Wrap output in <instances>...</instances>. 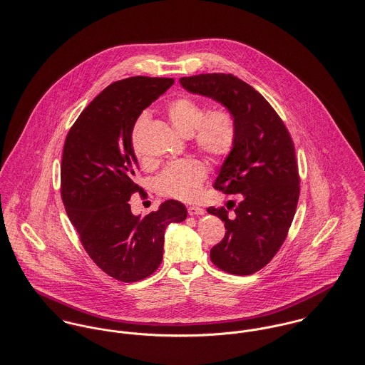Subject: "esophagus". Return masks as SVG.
<instances>
[{
    "label": "esophagus",
    "instance_id": "1",
    "mask_svg": "<svg viewBox=\"0 0 365 365\" xmlns=\"http://www.w3.org/2000/svg\"><path fill=\"white\" fill-rule=\"evenodd\" d=\"M187 213H189V216H203L205 215V209L197 207V206H189L187 207Z\"/></svg>",
    "mask_w": 365,
    "mask_h": 365
}]
</instances>
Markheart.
Here are the masks:
<instances>
[{
	"mask_svg": "<svg viewBox=\"0 0 365 365\" xmlns=\"http://www.w3.org/2000/svg\"><path fill=\"white\" fill-rule=\"evenodd\" d=\"M166 111L176 131L185 137L195 134L197 146L213 159H224L235 145V121L224 107H217L206 114L199 101L185 96L172 100ZM145 121L146 114H143L137 121V128ZM206 175L207 172L202 162L185 159L168 165L158 175L155 186L162 196L192 200L199 195Z\"/></svg>",
	"mask_w": 365,
	"mask_h": 365,
	"instance_id": "obj_1",
	"label": "heart"
}]
</instances>
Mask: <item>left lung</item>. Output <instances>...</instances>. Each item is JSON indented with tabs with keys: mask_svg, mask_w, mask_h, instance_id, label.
Wrapping results in <instances>:
<instances>
[{
	"mask_svg": "<svg viewBox=\"0 0 365 365\" xmlns=\"http://www.w3.org/2000/svg\"><path fill=\"white\" fill-rule=\"evenodd\" d=\"M192 94L209 97L234 117L237 138L224 159L215 189L240 195L234 212L209 207L224 221L225 235L210 251L212 262L232 275L265 267L284 244L299 199V175L291 135L271 104L232 74L180 77Z\"/></svg>",
	"mask_w": 365,
	"mask_h": 365,
	"instance_id": "1",
	"label": "left lung"
}]
</instances>
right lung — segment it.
<instances>
[{"instance_id": "obj_1", "label": "right lung", "mask_w": 365, "mask_h": 365, "mask_svg": "<svg viewBox=\"0 0 365 365\" xmlns=\"http://www.w3.org/2000/svg\"><path fill=\"white\" fill-rule=\"evenodd\" d=\"M168 77H128L106 87L78 115L62 156L61 192L80 241L107 275L138 282L162 262L165 230L187 210L178 200L160 203L144 217L131 213L138 160L134 125L172 84Z\"/></svg>"}]
</instances>
